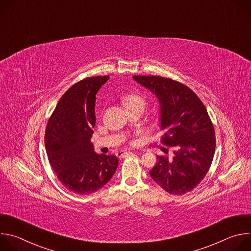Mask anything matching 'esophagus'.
I'll use <instances>...</instances> for the list:
<instances>
[{"instance_id": "1", "label": "esophagus", "mask_w": 251, "mask_h": 251, "mask_svg": "<svg viewBox=\"0 0 251 251\" xmlns=\"http://www.w3.org/2000/svg\"><path fill=\"white\" fill-rule=\"evenodd\" d=\"M130 155H132V152H125V151H119V152L117 153V156H118L119 158H125V157H128V156H130Z\"/></svg>"}]
</instances>
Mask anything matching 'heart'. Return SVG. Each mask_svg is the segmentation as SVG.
<instances>
[{"label": "heart", "instance_id": "heart-1", "mask_svg": "<svg viewBox=\"0 0 251 251\" xmlns=\"http://www.w3.org/2000/svg\"><path fill=\"white\" fill-rule=\"evenodd\" d=\"M123 102L126 106V108H131V107H142L143 109L145 108L146 100L141 94L138 93H130L127 94L123 98Z\"/></svg>", "mask_w": 251, "mask_h": 251}]
</instances>
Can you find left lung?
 Here are the masks:
<instances>
[{"instance_id":"8db88e82","label":"left lung","mask_w":251,"mask_h":251,"mask_svg":"<svg viewBox=\"0 0 251 251\" xmlns=\"http://www.w3.org/2000/svg\"><path fill=\"white\" fill-rule=\"evenodd\" d=\"M161 104L162 144L173 156H157L150 171L153 180L171 195L194 190L208 172L216 151V132L199 96L187 85L155 75H134Z\"/></svg>"}]
</instances>
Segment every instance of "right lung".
I'll return each mask as SVG.
<instances>
[{
  "mask_svg": "<svg viewBox=\"0 0 251 251\" xmlns=\"http://www.w3.org/2000/svg\"><path fill=\"white\" fill-rule=\"evenodd\" d=\"M108 75L86 77L68 88L48 121L45 144L50 164L69 191L88 195L108 183L118 167L114 155H97L90 139L95 99Z\"/></svg>",
  "mask_w": 251,
  "mask_h": 251,
  "instance_id": "add662e5",
  "label": "right lung"
}]
</instances>
